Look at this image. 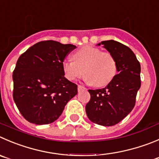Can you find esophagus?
<instances>
[{
    "instance_id": "1",
    "label": "esophagus",
    "mask_w": 159,
    "mask_h": 159,
    "mask_svg": "<svg viewBox=\"0 0 159 159\" xmlns=\"http://www.w3.org/2000/svg\"><path fill=\"white\" fill-rule=\"evenodd\" d=\"M86 90L85 87L82 85H78V91H80V90Z\"/></svg>"
}]
</instances>
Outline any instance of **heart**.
I'll list each match as a JSON object with an SVG mask.
<instances>
[{
    "instance_id": "heart-1",
    "label": "heart",
    "mask_w": 159,
    "mask_h": 159,
    "mask_svg": "<svg viewBox=\"0 0 159 159\" xmlns=\"http://www.w3.org/2000/svg\"><path fill=\"white\" fill-rule=\"evenodd\" d=\"M73 61L62 64L65 76L69 80L80 78L85 72L86 80L96 87L109 84L117 72V63L109 52L98 48L85 46L72 54Z\"/></svg>"
}]
</instances>
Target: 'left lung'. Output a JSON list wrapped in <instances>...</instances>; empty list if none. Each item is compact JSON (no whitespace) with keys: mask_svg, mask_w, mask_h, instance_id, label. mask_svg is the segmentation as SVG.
<instances>
[{"mask_svg":"<svg viewBox=\"0 0 159 159\" xmlns=\"http://www.w3.org/2000/svg\"><path fill=\"white\" fill-rule=\"evenodd\" d=\"M101 44L116 58L118 74L105 88L88 90L90 99L86 105V112L93 123L111 126L122 121L135 106L140 87V65L126 45L112 40L98 45Z\"/></svg>","mask_w":159,"mask_h":159,"instance_id":"8db88e82","label":"left lung"}]
</instances>
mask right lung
<instances>
[{
    "instance_id": "obj_1",
    "label": "right lung",
    "mask_w": 159,
    "mask_h": 159,
    "mask_svg": "<svg viewBox=\"0 0 159 159\" xmlns=\"http://www.w3.org/2000/svg\"><path fill=\"white\" fill-rule=\"evenodd\" d=\"M76 47L54 40L35 43L22 54L13 71V99L22 116L37 125L59 118L77 85L64 76L62 64Z\"/></svg>"
}]
</instances>
